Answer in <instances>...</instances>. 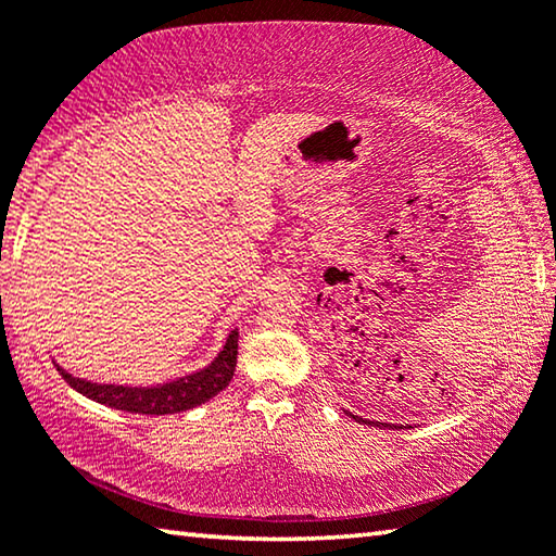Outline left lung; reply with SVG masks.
Returning a JSON list of instances; mask_svg holds the SVG:
<instances>
[{
  "instance_id": "obj_1",
  "label": "left lung",
  "mask_w": 556,
  "mask_h": 556,
  "mask_svg": "<svg viewBox=\"0 0 556 556\" xmlns=\"http://www.w3.org/2000/svg\"><path fill=\"white\" fill-rule=\"evenodd\" d=\"M351 417H353V414H351ZM355 419V417H353ZM357 421H365V425H375V421H368V419H361V417H357ZM375 427H380V421H378V425H375ZM384 427V425H382Z\"/></svg>"
}]
</instances>
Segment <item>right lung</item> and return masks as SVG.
Masks as SVG:
<instances>
[{
  "mask_svg": "<svg viewBox=\"0 0 556 556\" xmlns=\"http://www.w3.org/2000/svg\"><path fill=\"white\" fill-rule=\"evenodd\" d=\"M235 365H238V331L228 336V343L220 355L201 372L186 375L174 382L156 384V388H122V384H98L73 378L71 372L59 368L61 378L86 397L96 400L105 407H115L131 414H176L199 407L208 402L232 380Z\"/></svg>",
  "mask_w": 556,
  "mask_h": 556,
  "instance_id": "1",
  "label": "right lung"
}]
</instances>
